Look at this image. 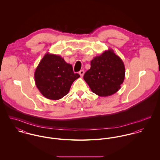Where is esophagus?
Segmentation results:
<instances>
[{"label":"esophagus","instance_id":"34e87169","mask_svg":"<svg viewBox=\"0 0 160 160\" xmlns=\"http://www.w3.org/2000/svg\"><path fill=\"white\" fill-rule=\"evenodd\" d=\"M79 73L80 76H81V77H82V76H84V70H81Z\"/></svg>","mask_w":160,"mask_h":160}]
</instances>
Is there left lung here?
I'll use <instances>...</instances> for the list:
<instances>
[{
    "mask_svg": "<svg viewBox=\"0 0 160 160\" xmlns=\"http://www.w3.org/2000/svg\"><path fill=\"white\" fill-rule=\"evenodd\" d=\"M91 65L84 75V79L94 93L107 97L120 89L125 78V67L121 58L112 49L94 57Z\"/></svg>",
    "mask_w": 160,
    "mask_h": 160,
    "instance_id": "1",
    "label": "left lung"
}]
</instances>
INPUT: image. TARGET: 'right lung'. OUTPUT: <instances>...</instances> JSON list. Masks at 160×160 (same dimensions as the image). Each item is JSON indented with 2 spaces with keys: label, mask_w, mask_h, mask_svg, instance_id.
Instances as JSON below:
<instances>
[{
  "label": "right lung",
  "mask_w": 160,
  "mask_h": 160,
  "mask_svg": "<svg viewBox=\"0 0 160 160\" xmlns=\"http://www.w3.org/2000/svg\"><path fill=\"white\" fill-rule=\"evenodd\" d=\"M80 75L60 55L47 53L34 72L36 87L47 98L57 100L65 96Z\"/></svg>",
  "instance_id": "1"
}]
</instances>
